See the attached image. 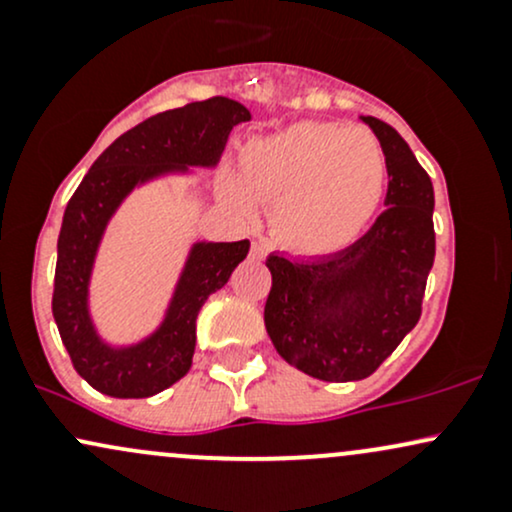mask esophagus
I'll return each mask as SVG.
<instances>
[{
    "mask_svg": "<svg viewBox=\"0 0 512 512\" xmlns=\"http://www.w3.org/2000/svg\"><path fill=\"white\" fill-rule=\"evenodd\" d=\"M264 255V248L260 243H252V248H250V257H262Z\"/></svg>",
    "mask_w": 512,
    "mask_h": 512,
    "instance_id": "1",
    "label": "esophagus"
}]
</instances>
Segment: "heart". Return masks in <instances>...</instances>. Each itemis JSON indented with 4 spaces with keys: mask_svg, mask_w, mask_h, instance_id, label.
I'll use <instances>...</instances> for the list:
<instances>
[{
    "mask_svg": "<svg viewBox=\"0 0 512 512\" xmlns=\"http://www.w3.org/2000/svg\"><path fill=\"white\" fill-rule=\"evenodd\" d=\"M240 178L223 192L240 209L269 204V228L298 255H330L361 236L385 192L387 158L368 129L298 122L257 137L238 156Z\"/></svg>",
    "mask_w": 512,
    "mask_h": 512,
    "instance_id": "obj_1",
    "label": "heart"
}]
</instances>
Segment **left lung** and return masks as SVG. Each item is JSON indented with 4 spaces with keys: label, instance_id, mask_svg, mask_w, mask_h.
Instances as JSON below:
<instances>
[{
    "label": "left lung",
    "instance_id": "8db88e82",
    "mask_svg": "<svg viewBox=\"0 0 512 512\" xmlns=\"http://www.w3.org/2000/svg\"><path fill=\"white\" fill-rule=\"evenodd\" d=\"M361 120L385 151L387 209L334 255L267 257L269 339L286 363L325 383L368 378L414 330L436 257L431 178L395 127Z\"/></svg>",
    "mask_w": 512,
    "mask_h": 512
}]
</instances>
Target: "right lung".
Returning a JSON list of instances; mask_svg holds the SVG:
<instances>
[{
	"instance_id": "right-lung-1",
	"label": "right lung",
	"mask_w": 512,
	"mask_h": 512,
	"mask_svg": "<svg viewBox=\"0 0 512 512\" xmlns=\"http://www.w3.org/2000/svg\"><path fill=\"white\" fill-rule=\"evenodd\" d=\"M248 120L245 105L223 96L158 113L117 137L69 199L57 238L52 315L76 373L93 390L120 399L151 397L190 370L199 310L245 260L250 240L192 243L161 325L127 346L108 344L93 325L88 308L93 264L105 228L134 187L185 175L190 166L214 168L231 129Z\"/></svg>"
}]
</instances>
